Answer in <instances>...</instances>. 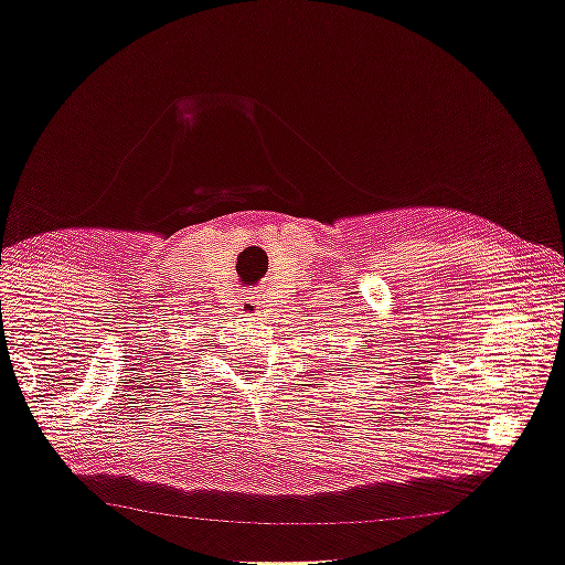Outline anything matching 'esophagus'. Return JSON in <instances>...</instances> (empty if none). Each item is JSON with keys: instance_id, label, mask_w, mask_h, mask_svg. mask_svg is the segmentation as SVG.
Here are the masks:
<instances>
[{"instance_id": "34e87169", "label": "esophagus", "mask_w": 565, "mask_h": 565, "mask_svg": "<svg viewBox=\"0 0 565 565\" xmlns=\"http://www.w3.org/2000/svg\"><path fill=\"white\" fill-rule=\"evenodd\" d=\"M266 307H268V301L264 294H250V297L243 299L241 309L246 311V317H260L266 311Z\"/></svg>"}]
</instances>
